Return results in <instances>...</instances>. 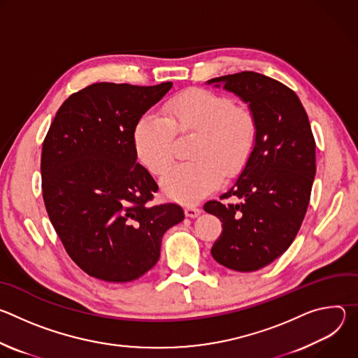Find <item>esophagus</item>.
Listing matches in <instances>:
<instances>
[{
	"label": "esophagus",
	"instance_id": "esophagus-1",
	"mask_svg": "<svg viewBox=\"0 0 358 358\" xmlns=\"http://www.w3.org/2000/svg\"><path fill=\"white\" fill-rule=\"evenodd\" d=\"M184 213L187 217H196L201 214V210L196 206H192V203H187L184 207Z\"/></svg>",
	"mask_w": 358,
	"mask_h": 358
}]
</instances>
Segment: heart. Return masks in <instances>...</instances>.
Returning a JSON list of instances; mask_svg holds the SVG:
<instances>
[{"label":"heart","instance_id":"1","mask_svg":"<svg viewBox=\"0 0 358 358\" xmlns=\"http://www.w3.org/2000/svg\"><path fill=\"white\" fill-rule=\"evenodd\" d=\"M196 133L191 162L176 166L162 181L163 191L182 202H192L217 189L225 174H239L258 141L255 115L224 94L184 90L166 101L163 115L143 113L133 131L138 160L155 176H163L174 162L176 134Z\"/></svg>","mask_w":358,"mask_h":358}]
</instances>
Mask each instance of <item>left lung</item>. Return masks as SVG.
Listing matches in <instances>:
<instances>
[{"instance_id":"obj_1","label":"left lung","mask_w":358,"mask_h":358,"mask_svg":"<svg viewBox=\"0 0 358 358\" xmlns=\"http://www.w3.org/2000/svg\"><path fill=\"white\" fill-rule=\"evenodd\" d=\"M217 82L248 101L258 141L234 187L203 203L222 222L211 253L228 269L253 272L279 258L300 229L316 174V141L300 99L279 80L243 71L208 80Z\"/></svg>"}]
</instances>
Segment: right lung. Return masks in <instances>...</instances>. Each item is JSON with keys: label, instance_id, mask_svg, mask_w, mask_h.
<instances>
[{"label": "right lung", "instance_id": "1", "mask_svg": "<svg viewBox=\"0 0 358 358\" xmlns=\"http://www.w3.org/2000/svg\"><path fill=\"white\" fill-rule=\"evenodd\" d=\"M100 82L72 93L41 152L42 196L71 259L87 275L130 282L160 258L162 238L184 220L176 202L152 206L159 185L137 163L138 117L171 89Z\"/></svg>", "mask_w": 358, "mask_h": 358}]
</instances>
